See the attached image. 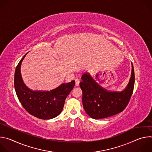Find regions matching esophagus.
Wrapping results in <instances>:
<instances>
[{
    "label": "esophagus",
    "mask_w": 152,
    "mask_h": 152,
    "mask_svg": "<svg viewBox=\"0 0 152 152\" xmlns=\"http://www.w3.org/2000/svg\"><path fill=\"white\" fill-rule=\"evenodd\" d=\"M79 83H80V80L78 79H76L75 80V85L76 86H78L79 85Z\"/></svg>",
    "instance_id": "34e87169"
}]
</instances>
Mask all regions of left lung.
Listing matches in <instances>:
<instances>
[{"label":"left lung","mask_w":152,"mask_h":152,"mask_svg":"<svg viewBox=\"0 0 152 152\" xmlns=\"http://www.w3.org/2000/svg\"><path fill=\"white\" fill-rule=\"evenodd\" d=\"M79 85L82 91L83 108L91 118L102 119L122 112L133 93L135 73L132 63V73L126 88L121 91H110L95 81L89 73L82 75Z\"/></svg>","instance_id":"8db88e82"}]
</instances>
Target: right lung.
<instances>
[{
    "label": "right lung",
    "instance_id": "obj_1",
    "mask_svg": "<svg viewBox=\"0 0 152 152\" xmlns=\"http://www.w3.org/2000/svg\"><path fill=\"white\" fill-rule=\"evenodd\" d=\"M18 62L14 75V87L19 101L32 115L42 120L57 117L62 112L66 99L73 90L75 80L62 83L48 91H32L23 83L21 75V65L26 55Z\"/></svg>",
    "mask_w": 152,
    "mask_h": 152
}]
</instances>
